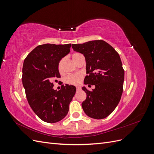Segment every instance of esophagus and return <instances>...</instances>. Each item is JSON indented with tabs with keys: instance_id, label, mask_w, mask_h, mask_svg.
<instances>
[{
	"instance_id": "esophagus-1",
	"label": "esophagus",
	"mask_w": 154,
	"mask_h": 154,
	"mask_svg": "<svg viewBox=\"0 0 154 154\" xmlns=\"http://www.w3.org/2000/svg\"><path fill=\"white\" fill-rule=\"evenodd\" d=\"M81 89V88L80 87H76V90L77 91H80Z\"/></svg>"
}]
</instances>
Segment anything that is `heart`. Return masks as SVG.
I'll return each instance as SVG.
<instances>
[{
    "label": "heart",
    "mask_w": 154,
    "mask_h": 154,
    "mask_svg": "<svg viewBox=\"0 0 154 154\" xmlns=\"http://www.w3.org/2000/svg\"><path fill=\"white\" fill-rule=\"evenodd\" d=\"M81 55L79 53H75L72 55V60L73 61L75 62L77 58L79 57V56ZM63 59H62L58 63V71L62 73L63 71ZM83 78V74L81 72H78V73H74L72 74H71V75H69L66 78V82L68 84H71V85H77L78 84H80V83L81 82Z\"/></svg>",
    "instance_id": "obj_1"
}]
</instances>
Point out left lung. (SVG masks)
<instances>
[{
	"label": "left lung",
	"mask_w": 154,
	"mask_h": 154,
	"mask_svg": "<svg viewBox=\"0 0 154 154\" xmlns=\"http://www.w3.org/2000/svg\"><path fill=\"white\" fill-rule=\"evenodd\" d=\"M72 48L85 57L88 76L84 84L95 85L92 91L82 87L87 94L83 110L91 118H105L118 106L123 93L125 71L119 55L101 40L72 44Z\"/></svg>",
	"instance_id": "8db88e82"
}]
</instances>
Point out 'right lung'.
<instances>
[{
	"instance_id": "right-lung-1",
	"label": "right lung",
	"mask_w": 154,
	"mask_h": 154,
	"mask_svg": "<svg viewBox=\"0 0 154 154\" xmlns=\"http://www.w3.org/2000/svg\"><path fill=\"white\" fill-rule=\"evenodd\" d=\"M71 47V44L40 45L24 60L22 80L27 101L45 122L57 123L66 117L76 93V87L71 85H63L58 91L53 88V82L60 78L58 63Z\"/></svg>"
}]
</instances>
